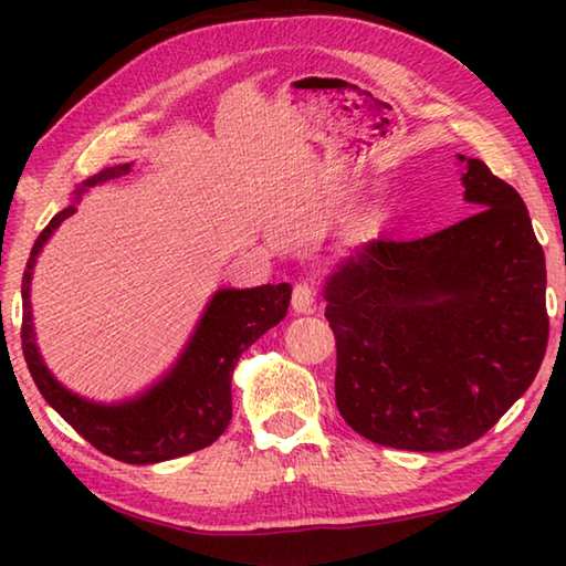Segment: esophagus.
I'll list each match as a JSON object with an SVG mask.
<instances>
[{"instance_id":"1","label":"esophagus","mask_w":566,"mask_h":566,"mask_svg":"<svg viewBox=\"0 0 566 566\" xmlns=\"http://www.w3.org/2000/svg\"><path fill=\"white\" fill-rule=\"evenodd\" d=\"M314 300H317V292H314L312 282H300L292 292V306L296 314H310L314 310Z\"/></svg>"}]
</instances>
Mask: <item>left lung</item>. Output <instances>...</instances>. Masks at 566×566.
<instances>
[{
  "label": "left lung",
  "mask_w": 566,
  "mask_h": 566,
  "mask_svg": "<svg viewBox=\"0 0 566 566\" xmlns=\"http://www.w3.org/2000/svg\"><path fill=\"white\" fill-rule=\"evenodd\" d=\"M457 159L472 217L411 242L371 239L324 282L339 415L409 452L490 432L549 339L547 266L520 191L484 161Z\"/></svg>",
  "instance_id": "1"
}]
</instances>
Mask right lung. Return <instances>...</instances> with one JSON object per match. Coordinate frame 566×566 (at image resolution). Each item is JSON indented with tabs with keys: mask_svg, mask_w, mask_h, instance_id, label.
Segmentation results:
<instances>
[{
	"mask_svg": "<svg viewBox=\"0 0 566 566\" xmlns=\"http://www.w3.org/2000/svg\"><path fill=\"white\" fill-rule=\"evenodd\" d=\"M129 165H114L82 181L74 202L64 207L36 237L22 276V352L36 389L56 415L72 424L102 454L127 464H157L205 449L224 434L232 419V375L242 352L284 319L292 300L290 284H262L252 290H217L202 319L191 332L165 377L142 395L102 405L66 389L46 369L32 324V272L36 256L54 229L74 214L90 187L129 175Z\"/></svg>",
	"mask_w": 566,
	"mask_h": 566,
	"instance_id": "add662e5",
	"label": "right lung"
}]
</instances>
